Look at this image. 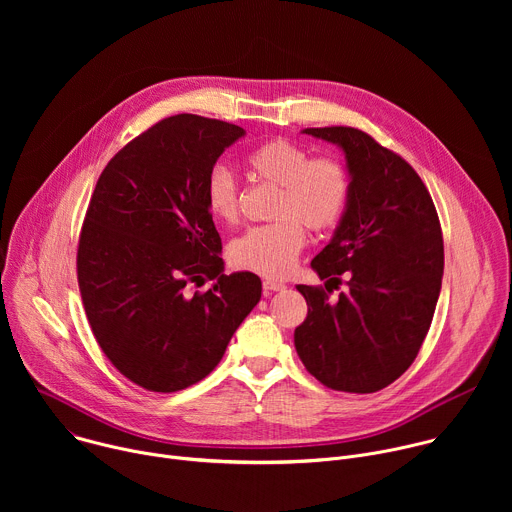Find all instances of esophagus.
Masks as SVG:
<instances>
[{
	"instance_id": "esophagus-1",
	"label": "esophagus",
	"mask_w": 512,
	"mask_h": 512,
	"mask_svg": "<svg viewBox=\"0 0 512 512\" xmlns=\"http://www.w3.org/2000/svg\"><path fill=\"white\" fill-rule=\"evenodd\" d=\"M281 289H285V283H281V281H275V279H265V281H263L265 296L271 294V291H281Z\"/></svg>"
}]
</instances>
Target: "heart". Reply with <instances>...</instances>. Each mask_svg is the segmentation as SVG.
I'll return each mask as SVG.
<instances>
[{"label":"heart","instance_id":"obj_1","mask_svg":"<svg viewBox=\"0 0 512 512\" xmlns=\"http://www.w3.org/2000/svg\"><path fill=\"white\" fill-rule=\"evenodd\" d=\"M253 178L279 186L273 202L275 221L251 227L229 247L237 269L265 277H283L294 269L306 243V229L322 233L336 227L350 202V176L332 156H312L300 143L277 137L247 154ZM206 208L214 221L233 225L241 214L239 186L233 174L214 166L204 182Z\"/></svg>","mask_w":512,"mask_h":512}]
</instances>
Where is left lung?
<instances>
[{
    "mask_svg": "<svg viewBox=\"0 0 512 512\" xmlns=\"http://www.w3.org/2000/svg\"><path fill=\"white\" fill-rule=\"evenodd\" d=\"M304 133L340 145L352 182L332 241L312 261L326 287L298 285L308 316L294 344L324 387L375 393L411 367L431 326L444 275L442 225L417 172L369 133L344 125ZM342 282L349 289L330 301Z\"/></svg>",
    "mask_w": 512,
    "mask_h": 512,
    "instance_id": "1",
    "label": "left lung"
}]
</instances>
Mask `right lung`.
Returning a JSON list of instances; mask_svg holds the SVG:
<instances>
[{"instance_id": "1", "label": "right lung", "mask_w": 512, "mask_h": 512, "mask_svg": "<svg viewBox=\"0 0 512 512\" xmlns=\"http://www.w3.org/2000/svg\"><path fill=\"white\" fill-rule=\"evenodd\" d=\"M245 131L172 115L131 139L101 172L79 235L77 277L101 350L131 383L176 393L221 362L257 306L255 273H223L204 200L218 156ZM216 278L210 290L197 287Z\"/></svg>"}]
</instances>
